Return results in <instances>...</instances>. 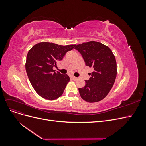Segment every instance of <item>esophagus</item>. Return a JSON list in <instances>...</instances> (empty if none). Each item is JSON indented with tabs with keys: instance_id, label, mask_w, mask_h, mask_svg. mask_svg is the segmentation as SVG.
Here are the masks:
<instances>
[{
	"instance_id": "esophagus-1",
	"label": "esophagus",
	"mask_w": 146,
	"mask_h": 146,
	"mask_svg": "<svg viewBox=\"0 0 146 146\" xmlns=\"http://www.w3.org/2000/svg\"><path fill=\"white\" fill-rule=\"evenodd\" d=\"M71 78L72 79V80H77V77H74V76H71Z\"/></svg>"
}]
</instances>
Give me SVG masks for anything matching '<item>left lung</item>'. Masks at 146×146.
<instances>
[{
    "mask_svg": "<svg viewBox=\"0 0 146 146\" xmlns=\"http://www.w3.org/2000/svg\"><path fill=\"white\" fill-rule=\"evenodd\" d=\"M86 66L93 68L91 77L85 80V86L78 88L81 98L92 103L104 99L111 90L117 75L115 56L111 50L96 41L84 42L76 46Z\"/></svg>",
    "mask_w": 146,
    "mask_h": 146,
    "instance_id": "8db88e82",
    "label": "left lung"
}]
</instances>
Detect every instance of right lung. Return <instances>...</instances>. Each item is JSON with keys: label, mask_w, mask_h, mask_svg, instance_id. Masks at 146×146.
<instances>
[{"label": "right lung", "mask_w": 146, "mask_h": 146, "mask_svg": "<svg viewBox=\"0 0 146 146\" xmlns=\"http://www.w3.org/2000/svg\"><path fill=\"white\" fill-rule=\"evenodd\" d=\"M76 46L40 42L29 50L25 63L26 72L34 90L42 98L54 100L63 94L69 77L55 72L53 68Z\"/></svg>", "instance_id": "right-lung-1"}]
</instances>
